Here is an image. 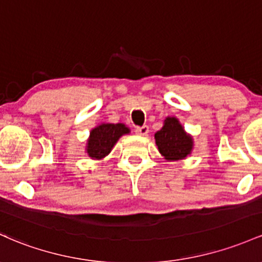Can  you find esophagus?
I'll return each instance as SVG.
<instances>
[{"label":"esophagus","instance_id":"1","mask_svg":"<svg viewBox=\"0 0 262 262\" xmlns=\"http://www.w3.org/2000/svg\"><path fill=\"white\" fill-rule=\"evenodd\" d=\"M136 133L138 134V136H140V137H145V136H148V133H149V128H148V125L137 126V128H136Z\"/></svg>","mask_w":262,"mask_h":262}]
</instances>
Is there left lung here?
<instances>
[{
  "label": "left lung",
  "instance_id": "8db88e82",
  "mask_svg": "<svg viewBox=\"0 0 262 262\" xmlns=\"http://www.w3.org/2000/svg\"><path fill=\"white\" fill-rule=\"evenodd\" d=\"M158 150L168 162H178L188 158L194 149L192 136L186 133L177 117H166L160 130L155 133Z\"/></svg>",
  "mask_w": 262,
  "mask_h": 262
}]
</instances>
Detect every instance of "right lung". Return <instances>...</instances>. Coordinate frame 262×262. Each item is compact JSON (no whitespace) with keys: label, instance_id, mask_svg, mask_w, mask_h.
I'll return each mask as SVG.
<instances>
[{"label":"right lung","instance_id":"right-lung-1","mask_svg":"<svg viewBox=\"0 0 262 262\" xmlns=\"http://www.w3.org/2000/svg\"><path fill=\"white\" fill-rule=\"evenodd\" d=\"M130 133L129 126L123 123H100L89 132L85 153L91 159L102 160L111 153L120 137Z\"/></svg>","mask_w":262,"mask_h":262}]
</instances>
